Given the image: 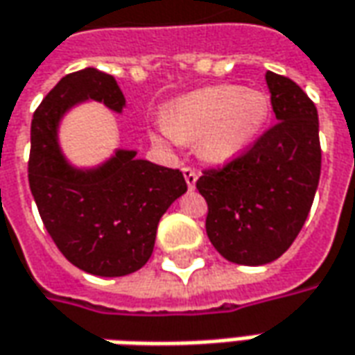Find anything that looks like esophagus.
Listing matches in <instances>:
<instances>
[{"label":"esophagus","mask_w":355,"mask_h":355,"mask_svg":"<svg viewBox=\"0 0 355 355\" xmlns=\"http://www.w3.org/2000/svg\"><path fill=\"white\" fill-rule=\"evenodd\" d=\"M182 175H184V180H187V184L190 190H194L196 187V180H198V171L192 167H184L182 168Z\"/></svg>","instance_id":"1"}]
</instances>
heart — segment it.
Here are the masks:
<instances>
[{
    "label": "heart",
    "mask_w": 355,
    "mask_h": 355,
    "mask_svg": "<svg viewBox=\"0 0 355 355\" xmlns=\"http://www.w3.org/2000/svg\"><path fill=\"white\" fill-rule=\"evenodd\" d=\"M270 114L272 103L264 91L211 85L173 101L159 130L180 144L198 141L204 161L227 165L259 139Z\"/></svg>",
    "instance_id": "heart-1"
}]
</instances>
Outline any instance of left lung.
Returning <instances> with one entry per match:
<instances>
[{
    "instance_id": "8db88e82",
    "label": "left lung",
    "mask_w": 355,
    "mask_h": 355,
    "mask_svg": "<svg viewBox=\"0 0 355 355\" xmlns=\"http://www.w3.org/2000/svg\"><path fill=\"white\" fill-rule=\"evenodd\" d=\"M278 124L243 155L196 180L208 202L206 233L229 262L260 266L295 241L320 177L317 107L289 77L266 71Z\"/></svg>"
}]
</instances>
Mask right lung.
Masks as SVG:
<instances>
[{"instance_id":"1","label":"right lung","mask_w":355,"mask_h":355,"mask_svg":"<svg viewBox=\"0 0 355 355\" xmlns=\"http://www.w3.org/2000/svg\"><path fill=\"white\" fill-rule=\"evenodd\" d=\"M89 98L116 112L126 105L116 79L95 67L62 77L33 116L28 184L60 252L83 272L116 278L149 260L159 219L187 192V180L178 168L126 149L101 167H71L58 146V124L67 108Z\"/></svg>"}]
</instances>
